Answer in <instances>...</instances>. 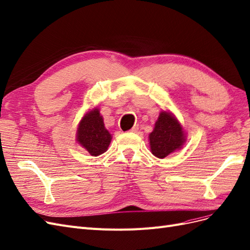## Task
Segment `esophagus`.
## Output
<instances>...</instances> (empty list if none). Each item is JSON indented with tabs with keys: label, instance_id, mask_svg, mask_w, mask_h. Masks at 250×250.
Here are the masks:
<instances>
[{
	"label": "esophagus",
	"instance_id": "esophagus-1",
	"mask_svg": "<svg viewBox=\"0 0 250 250\" xmlns=\"http://www.w3.org/2000/svg\"><path fill=\"white\" fill-rule=\"evenodd\" d=\"M130 131H131V132L136 133L137 131H139V126H133V127L130 129Z\"/></svg>",
	"mask_w": 250,
	"mask_h": 250
}]
</instances>
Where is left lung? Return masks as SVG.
I'll list each match as a JSON object with an SVG mask.
<instances>
[{
    "mask_svg": "<svg viewBox=\"0 0 250 250\" xmlns=\"http://www.w3.org/2000/svg\"><path fill=\"white\" fill-rule=\"evenodd\" d=\"M183 127L177 118L168 111L159 114L153 131L149 134L151 152L158 158H165L180 150L186 142Z\"/></svg>",
    "mask_w": 250,
    "mask_h": 250,
    "instance_id": "8db88e82",
    "label": "left lung"
}]
</instances>
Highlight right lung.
<instances>
[{
  "label": "right lung",
  "instance_id": "right-lung-1",
  "mask_svg": "<svg viewBox=\"0 0 250 250\" xmlns=\"http://www.w3.org/2000/svg\"><path fill=\"white\" fill-rule=\"evenodd\" d=\"M76 141L92 156L104 153L111 141V134L103 123V118L97 107L88 111L77 127Z\"/></svg>",
  "mask_w": 250,
  "mask_h": 250
}]
</instances>
